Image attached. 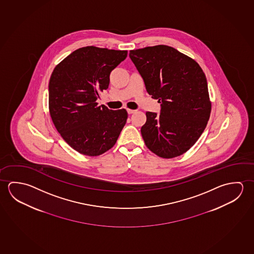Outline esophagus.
<instances>
[{
    "instance_id": "34e87169",
    "label": "esophagus",
    "mask_w": 254,
    "mask_h": 254,
    "mask_svg": "<svg viewBox=\"0 0 254 254\" xmlns=\"http://www.w3.org/2000/svg\"><path fill=\"white\" fill-rule=\"evenodd\" d=\"M127 112L128 114H133V113H135L134 110H131V109H127Z\"/></svg>"
}]
</instances>
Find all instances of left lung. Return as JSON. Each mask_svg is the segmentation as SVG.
<instances>
[{"mask_svg": "<svg viewBox=\"0 0 254 254\" xmlns=\"http://www.w3.org/2000/svg\"><path fill=\"white\" fill-rule=\"evenodd\" d=\"M148 94L160 114L147 112L141 127L146 146L158 157L175 158L190 150L204 132L211 113L207 81L195 60L172 47L130 50Z\"/></svg>", "mask_w": 254, "mask_h": 254, "instance_id": "left-lung-1", "label": "left lung"}]
</instances>
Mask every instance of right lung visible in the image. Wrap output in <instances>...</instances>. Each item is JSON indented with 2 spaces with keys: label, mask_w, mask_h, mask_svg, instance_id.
Segmentation results:
<instances>
[{
  "label": "right lung",
  "mask_w": 254,
  "mask_h": 254,
  "mask_svg": "<svg viewBox=\"0 0 254 254\" xmlns=\"http://www.w3.org/2000/svg\"><path fill=\"white\" fill-rule=\"evenodd\" d=\"M127 56V50L84 47L64 59L51 74L50 116L63 139L79 153H104L125 126V109L110 110L98 106L96 100L108 88L112 71Z\"/></svg>",
  "instance_id": "add662e5"
}]
</instances>
